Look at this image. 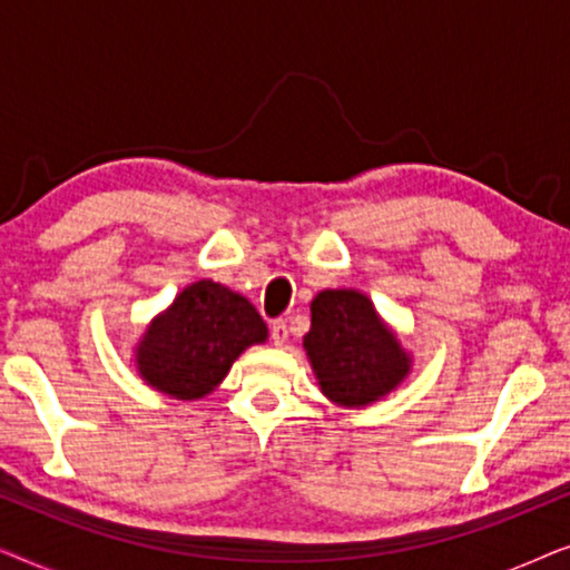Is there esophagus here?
Listing matches in <instances>:
<instances>
[{
    "mask_svg": "<svg viewBox=\"0 0 570 570\" xmlns=\"http://www.w3.org/2000/svg\"><path fill=\"white\" fill-rule=\"evenodd\" d=\"M272 342H275L277 347L285 345V342H287V324L285 322L272 324Z\"/></svg>",
    "mask_w": 570,
    "mask_h": 570,
    "instance_id": "1",
    "label": "esophagus"
}]
</instances>
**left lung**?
Instances as JSON below:
<instances>
[{"label": "left lung", "instance_id": "left-lung-1", "mask_svg": "<svg viewBox=\"0 0 570 570\" xmlns=\"http://www.w3.org/2000/svg\"><path fill=\"white\" fill-rule=\"evenodd\" d=\"M303 350L322 394L347 410L381 402L412 371V355L396 332L368 295L353 287L322 291L311 301Z\"/></svg>", "mask_w": 570, "mask_h": 570}]
</instances>
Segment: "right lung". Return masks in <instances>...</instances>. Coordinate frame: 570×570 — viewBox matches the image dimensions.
<instances>
[{
  "mask_svg": "<svg viewBox=\"0 0 570 570\" xmlns=\"http://www.w3.org/2000/svg\"><path fill=\"white\" fill-rule=\"evenodd\" d=\"M267 324L252 301L213 279H197L147 324L135 345V368L155 392L205 400L252 345H264Z\"/></svg>",
  "mask_w": 570,
  "mask_h": 570,
  "instance_id": "1",
  "label": "right lung"
}]
</instances>
